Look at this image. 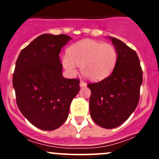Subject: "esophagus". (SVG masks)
I'll return each mask as SVG.
<instances>
[{
    "label": "esophagus",
    "instance_id": "esophagus-1",
    "mask_svg": "<svg viewBox=\"0 0 159 159\" xmlns=\"http://www.w3.org/2000/svg\"><path fill=\"white\" fill-rule=\"evenodd\" d=\"M80 88H84V87L87 86V84L85 82H84L83 80H81L80 83Z\"/></svg>",
    "mask_w": 159,
    "mask_h": 159
}]
</instances>
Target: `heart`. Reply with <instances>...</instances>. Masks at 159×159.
<instances>
[{
    "instance_id": "heart-1",
    "label": "heart",
    "mask_w": 159,
    "mask_h": 159,
    "mask_svg": "<svg viewBox=\"0 0 159 159\" xmlns=\"http://www.w3.org/2000/svg\"><path fill=\"white\" fill-rule=\"evenodd\" d=\"M117 61V52L111 43L93 40H83L67 49V55L61 58V64L71 75L76 74V65L87 78L99 80L109 75Z\"/></svg>"
}]
</instances>
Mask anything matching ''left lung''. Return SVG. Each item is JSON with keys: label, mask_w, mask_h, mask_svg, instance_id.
I'll list each match as a JSON object with an SVG mask.
<instances>
[{"label": "left lung", "mask_w": 159, "mask_h": 159, "mask_svg": "<svg viewBox=\"0 0 159 159\" xmlns=\"http://www.w3.org/2000/svg\"><path fill=\"white\" fill-rule=\"evenodd\" d=\"M117 52L113 71L102 80L88 84L91 89L90 113L93 121L106 129L117 127L130 116L139 100L143 71L133 49L109 36Z\"/></svg>", "instance_id": "8db88e82"}]
</instances>
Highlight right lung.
Instances as JSON below:
<instances>
[{"label":"right lung","mask_w":159,"mask_h":159,"mask_svg":"<svg viewBox=\"0 0 159 159\" xmlns=\"http://www.w3.org/2000/svg\"><path fill=\"white\" fill-rule=\"evenodd\" d=\"M71 37L42 34L22 49L14 70L12 84L18 108L37 128L53 130L67 119L80 80L63 77L59 54Z\"/></svg>","instance_id":"obj_1"}]
</instances>
